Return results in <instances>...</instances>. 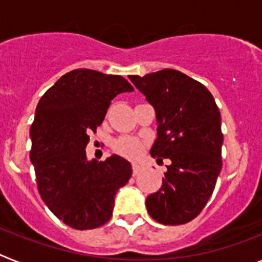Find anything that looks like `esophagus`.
I'll use <instances>...</instances> for the list:
<instances>
[{"label": "esophagus", "mask_w": 262, "mask_h": 262, "mask_svg": "<svg viewBox=\"0 0 262 262\" xmlns=\"http://www.w3.org/2000/svg\"><path fill=\"white\" fill-rule=\"evenodd\" d=\"M140 172H142V166L138 165V164H133V174L136 176Z\"/></svg>", "instance_id": "34e87169"}]
</instances>
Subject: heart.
Masks as SVG:
<instances>
[{"instance_id": "1", "label": "heart", "mask_w": 262, "mask_h": 262, "mask_svg": "<svg viewBox=\"0 0 262 262\" xmlns=\"http://www.w3.org/2000/svg\"><path fill=\"white\" fill-rule=\"evenodd\" d=\"M113 149L118 155H122L124 157H136L142 152L143 144L139 142L138 139L123 136V138L117 139L113 143Z\"/></svg>"}]
</instances>
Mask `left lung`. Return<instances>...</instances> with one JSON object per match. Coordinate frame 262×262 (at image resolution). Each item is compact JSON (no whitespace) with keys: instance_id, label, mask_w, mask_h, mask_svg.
Listing matches in <instances>:
<instances>
[{"instance_id":"1","label":"left lung","mask_w":262,"mask_h":262,"mask_svg":"<svg viewBox=\"0 0 262 262\" xmlns=\"http://www.w3.org/2000/svg\"><path fill=\"white\" fill-rule=\"evenodd\" d=\"M129 80L156 110L152 157L170 160L160 190L145 201L147 211L161 224H185L205 209L221 173V111L205 85L176 69Z\"/></svg>"}]
</instances>
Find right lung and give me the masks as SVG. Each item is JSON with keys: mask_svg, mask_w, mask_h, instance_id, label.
<instances>
[{"mask_svg": "<svg viewBox=\"0 0 262 262\" xmlns=\"http://www.w3.org/2000/svg\"><path fill=\"white\" fill-rule=\"evenodd\" d=\"M122 76L75 69L43 94L35 111L30 151L43 202L62 223L75 230H93L110 221L118 189L133 169L113 155L88 161L89 134L105 119L111 99L133 92Z\"/></svg>", "mask_w": 262, "mask_h": 262, "instance_id": "1", "label": "right lung"}]
</instances>
